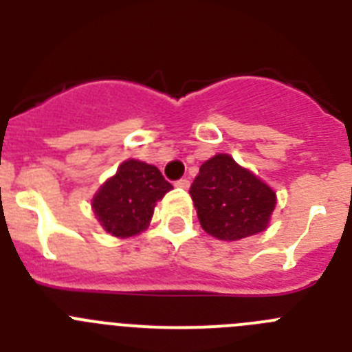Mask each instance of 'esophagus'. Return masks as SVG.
Here are the masks:
<instances>
[{
	"label": "esophagus",
	"instance_id": "1",
	"mask_svg": "<svg viewBox=\"0 0 352 352\" xmlns=\"http://www.w3.org/2000/svg\"><path fill=\"white\" fill-rule=\"evenodd\" d=\"M176 186H178V188H188V186H190V182H188V179L186 178H182L179 179V182H176Z\"/></svg>",
	"mask_w": 352,
	"mask_h": 352
}]
</instances>
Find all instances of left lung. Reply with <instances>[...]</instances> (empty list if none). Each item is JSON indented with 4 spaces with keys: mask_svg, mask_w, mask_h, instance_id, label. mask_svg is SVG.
I'll use <instances>...</instances> for the list:
<instances>
[{
    "mask_svg": "<svg viewBox=\"0 0 352 352\" xmlns=\"http://www.w3.org/2000/svg\"><path fill=\"white\" fill-rule=\"evenodd\" d=\"M199 222L208 234L238 241L266 231L276 194L227 153L206 160L190 186Z\"/></svg>",
    "mask_w": 352,
    "mask_h": 352,
    "instance_id": "8db88e82",
    "label": "left lung"
}]
</instances>
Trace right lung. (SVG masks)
Masks as SVG:
<instances>
[{
  "label": "right lung",
  "mask_w": 352,
  "mask_h": 352,
  "mask_svg": "<svg viewBox=\"0 0 352 352\" xmlns=\"http://www.w3.org/2000/svg\"><path fill=\"white\" fill-rule=\"evenodd\" d=\"M169 190L173 185L157 167L129 158L93 195V213L109 234L130 238L149 226L155 206Z\"/></svg>",
  "instance_id": "obj_1"
}]
</instances>
